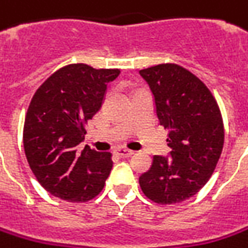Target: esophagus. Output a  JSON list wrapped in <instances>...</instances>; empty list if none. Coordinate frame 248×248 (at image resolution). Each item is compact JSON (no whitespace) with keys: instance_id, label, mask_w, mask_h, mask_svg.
<instances>
[{"instance_id":"obj_1","label":"esophagus","mask_w":248,"mask_h":248,"mask_svg":"<svg viewBox=\"0 0 248 248\" xmlns=\"http://www.w3.org/2000/svg\"><path fill=\"white\" fill-rule=\"evenodd\" d=\"M115 155L117 156H119V157H129V156H131V155H134V152L133 151H130V149H126V148H117L115 149Z\"/></svg>"}]
</instances>
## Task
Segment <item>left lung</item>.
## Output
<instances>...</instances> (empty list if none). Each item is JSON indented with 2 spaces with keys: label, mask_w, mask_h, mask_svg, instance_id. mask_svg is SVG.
I'll return each instance as SVG.
<instances>
[{
  "label": "left lung",
  "mask_w": 248,
  "mask_h": 248,
  "mask_svg": "<svg viewBox=\"0 0 248 248\" xmlns=\"http://www.w3.org/2000/svg\"><path fill=\"white\" fill-rule=\"evenodd\" d=\"M155 95L160 124L170 129V157L155 156L140 176L142 193L159 205L188 200L210 179L224 145V124L215 96L190 70L160 63L140 70Z\"/></svg>",
  "instance_id": "8db88e82"
}]
</instances>
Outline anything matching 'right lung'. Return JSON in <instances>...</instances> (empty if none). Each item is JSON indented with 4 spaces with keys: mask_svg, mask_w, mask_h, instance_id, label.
Segmentation results:
<instances>
[{
    "mask_svg": "<svg viewBox=\"0 0 248 248\" xmlns=\"http://www.w3.org/2000/svg\"><path fill=\"white\" fill-rule=\"evenodd\" d=\"M119 73L72 63L54 72L32 96L23 130L24 152L35 178L54 197L87 202L104 187L112 155L88 145L78 152L77 145L102 107L107 84Z\"/></svg>",
    "mask_w": 248,
    "mask_h": 248,
    "instance_id": "right-lung-1",
    "label": "right lung"
}]
</instances>
